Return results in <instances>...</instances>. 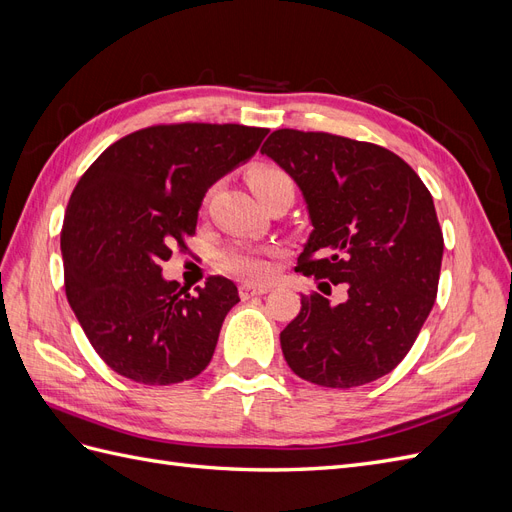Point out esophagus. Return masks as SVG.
<instances>
[{
	"mask_svg": "<svg viewBox=\"0 0 512 512\" xmlns=\"http://www.w3.org/2000/svg\"><path fill=\"white\" fill-rule=\"evenodd\" d=\"M271 290V286H250V284H243L239 288L241 299H252V297H260V294H267Z\"/></svg>",
	"mask_w": 512,
	"mask_h": 512,
	"instance_id": "obj_1",
	"label": "esophagus"
}]
</instances>
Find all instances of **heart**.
I'll list each match as a JSON object with an SVG mask.
<instances>
[{
	"label": "heart",
	"instance_id": "obj_1",
	"mask_svg": "<svg viewBox=\"0 0 512 512\" xmlns=\"http://www.w3.org/2000/svg\"><path fill=\"white\" fill-rule=\"evenodd\" d=\"M247 183H250L256 198L277 188V185H292L290 177L284 173V170L273 164L252 166L247 170ZM222 265L228 271L245 277V280L262 282L271 275V254L265 250H250V247H235V250L224 252Z\"/></svg>",
	"mask_w": 512,
	"mask_h": 512
}]
</instances>
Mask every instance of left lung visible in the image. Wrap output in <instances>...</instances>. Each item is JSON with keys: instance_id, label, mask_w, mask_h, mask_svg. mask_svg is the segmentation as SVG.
Here are the masks:
<instances>
[{"instance_id": "obj_1", "label": "left lung", "mask_w": 512, "mask_h": 512, "mask_svg": "<svg viewBox=\"0 0 512 512\" xmlns=\"http://www.w3.org/2000/svg\"><path fill=\"white\" fill-rule=\"evenodd\" d=\"M260 153L299 185L314 226L297 269L346 284L337 305L301 294L280 335L286 363L329 389L386 376L436 303L444 239L429 190L393 151L327 132L275 130Z\"/></svg>"}]
</instances>
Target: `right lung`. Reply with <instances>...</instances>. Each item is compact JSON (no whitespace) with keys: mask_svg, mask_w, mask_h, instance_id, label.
Instances as JSON below:
<instances>
[{"mask_svg":"<svg viewBox=\"0 0 512 512\" xmlns=\"http://www.w3.org/2000/svg\"><path fill=\"white\" fill-rule=\"evenodd\" d=\"M267 128L168 123L119 138L70 196L61 228L66 297L89 344L119 376L149 386L196 378L239 303L213 275L196 294L162 262L196 232L211 185L258 151Z\"/></svg>","mask_w":512,"mask_h":512,"instance_id":"obj_1","label":"right lung"}]
</instances>
